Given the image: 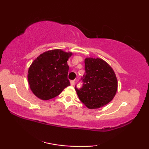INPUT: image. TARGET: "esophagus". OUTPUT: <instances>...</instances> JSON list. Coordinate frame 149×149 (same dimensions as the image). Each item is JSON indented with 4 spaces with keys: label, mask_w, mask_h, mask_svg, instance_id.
<instances>
[{
    "label": "esophagus",
    "mask_w": 149,
    "mask_h": 149,
    "mask_svg": "<svg viewBox=\"0 0 149 149\" xmlns=\"http://www.w3.org/2000/svg\"><path fill=\"white\" fill-rule=\"evenodd\" d=\"M74 83H75V81L74 80H72L70 81V85H74Z\"/></svg>",
    "instance_id": "1"
}]
</instances>
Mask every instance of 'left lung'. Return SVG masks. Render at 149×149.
<instances>
[{"label":"left lung","instance_id":"8db88e82","mask_svg":"<svg viewBox=\"0 0 149 149\" xmlns=\"http://www.w3.org/2000/svg\"><path fill=\"white\" fill-rule=\"evenodd\" d=\"M83 86H75L79 98L89 109H98L109 103L117 90V79L111 66L100 58H87Z\"/></svg>","mask_w":149,"mask_h":149}]
</instances>
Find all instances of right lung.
Instances as JSON below:
<instances>
[{"label": "right lung", "mask_w": 149, "mask_h": 149, "mask_svg": "<svg viewBox=\"0 0 149 149\" xmlns=\"http://www.w3.org/2000/svg\"><path fill=\"white\" fill-rule=\"evenodd\" d=\"M72 54L54 49L44 52L34 60L28 70V80L36 97L48 100L58 96L70 85L67 61Z\"/></svg>", "instance_id": "add662e5"}]
</instances>
